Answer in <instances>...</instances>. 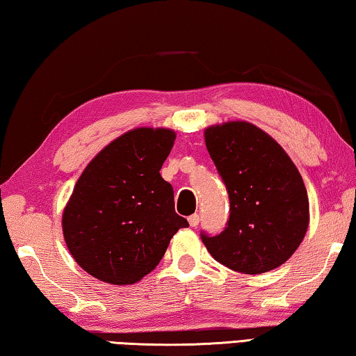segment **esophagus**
<instances>
[{
  "instance_id": "esophagus-1",
  "label": "esophagus",
  "mask_w": 356,
  "mask_h": 356,
  "mask_svg": "<svg viewBox=\"0 0 356 356\" xmlns=\"http://www.w3.org/2000/svg\"><path fill=\"white\" fill-rule=\"evenodd\" d=\"M188 222H190L191 227H196L197 225H200V215L193 213L191 216H188Z\"/></svg>"
}]
</instances>
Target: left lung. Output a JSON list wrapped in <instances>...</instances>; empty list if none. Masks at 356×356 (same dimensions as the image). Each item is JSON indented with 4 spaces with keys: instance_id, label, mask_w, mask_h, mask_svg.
<instances>
[{
    "instance_id": "left-lung-1",
    "label": "left lung",
    "mask_w": 356,
    "mask_h": 356,
    "mask_svg": "<svg viewBox=\"0 0 356 356\" xmlns=\"http://www.w3.org/2000/svg\"><path fill=\"white\" fill-rule=\"evenodd\" d=\"M229 195V220L201 238L215 261L246 275L270 272L298 248L309 225V201L297 166L256 125L232 120L204 131Z\"/></svg>"
}]
</instances>
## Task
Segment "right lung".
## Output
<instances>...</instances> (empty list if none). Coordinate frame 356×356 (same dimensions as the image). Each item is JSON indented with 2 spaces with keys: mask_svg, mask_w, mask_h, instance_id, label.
Instances as JSON below:
<instances>
[{
  "mask_svg": "<svg viewBox=\"0 0 356 356\" xmlns=\"http://www.w3.org/2000/svg\"><path fill=\"white\" fill-rule=\"evenodd\" d=\"M176 134L134 129L94 156L63 213V232L76 264L104 282L134 284L152 272L180 227L174 190L160 170Z\"/></svg>",
  "mask_w": 356,
  "mask_h": 356,
  "instance_id": "right-lung-1",
  "label": "right lung"
}]
</instances>
